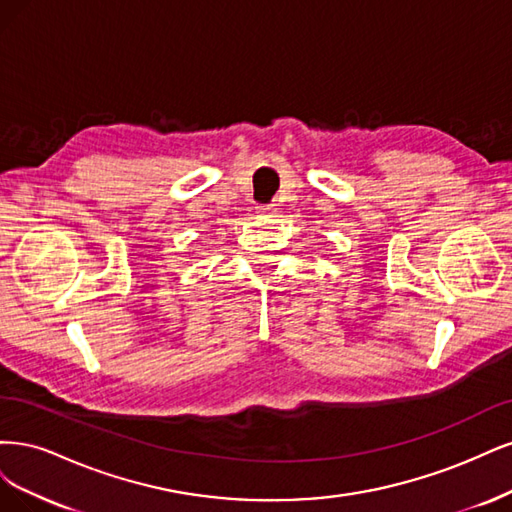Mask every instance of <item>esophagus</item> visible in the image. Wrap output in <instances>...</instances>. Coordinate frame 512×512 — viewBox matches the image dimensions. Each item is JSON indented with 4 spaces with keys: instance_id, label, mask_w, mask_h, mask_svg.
Wrapping results in <instances>:
<instances>
[{
    "instance_id": "obj_1",
    "label": "esophagus",
    "mask_w": 512,
    "mask_h": 512,
    "mask_svg": "<svg viewBox=\"0 0 512 512\" xmlns=\"http://www.w3.org/2000/svg\"><path fill=\"white\" fill-rule=\"evenodd\" d=\"M257 212L259 214H272V212H276V208H274V204H259Z\"/></svg>"
}]
</instances>
